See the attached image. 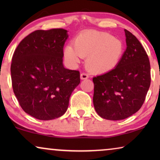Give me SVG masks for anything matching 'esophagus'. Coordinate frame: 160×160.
I'll return each mask as SVG.
<instances>
[{
  "label": "esophagus",
  "instance_id": "esophagus-1",
  "mask_svg": "<svg viewBox=\"0 0 160 160\" xmlns=\"http://www.w3.org/2000/svg\"><path fill=\"white\" fill-rule=\"evenodd\" d=\"M80 78H81V79H82V80L87 79V78H89V76L87 75V74H86V73H82L80 75Z\"/></svg>",
  "mask_w": 160,
  "mask_h": 160
}]
</instances>
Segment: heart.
I'll use <instances>...</instances> for the list:
<instances>
[{"instance_id":"1","label":"heart","mask_w":160,"mask_h":160,"mask_svg":"<svg viewBox=\"0 0 160 160\" xmlns=\"http://www.w3.org/2000/svg\"><path fill=\"white\" fill-rule=\"evenodd\" d=\"M123 52L121 40L107 32L88 30L76 36L74 46L65 47L64 57L72 66H76L82 58H87V68L92 73L102 74L117 66Z\"/></svg>"}]
</instances>
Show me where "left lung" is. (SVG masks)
Returning a JSON list of instances; mask_svg holds the SVG:
<instances>
[{
    "label": "left lung",
    "instance_id": "obj_1",
    "mask_svg": "<svg viewBox=\"0 0 160 160\" xmlns=\"http://www.w3.org/2000/svg\"><path fill=\"white\" fill-rule=\"evenodd\" d=\"M127 49L117 67L93 78L96 112L108 120H122L136 113L151 84L150 62L136 37L124 30Z\"/></svg>",
    "mask_w": 160,
    "mask_h": 160
}]
</instances>
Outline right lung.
Instances as JSON below:
<instances>
[{
    "label": "right lung",
    "mask_w": 160,
    "mask_h": 160,
    "mask_svg": "<svg viewBox=\"0 0 160 160\" xmlns=\"http://www.w3.org/2000/svg\"><path fill=\"white\" fill-rule=\"evenodd\" d=\"M67 32L62 28L36 30L19 43L13 54V90L23 111L36 119L52 120L64 114L80 83L79 71L63 66Z\"/></svg>",
    "instance_id": "1"
}]
</instances>
